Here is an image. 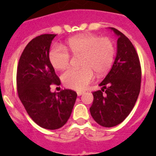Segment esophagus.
Wrapping results in <instances>:
<instances>
[{"label":"esophagus","mask_w":156,"mask_h":156,"mask_svg":"<svg viewBox=\"0 0 156 156\" xmlns=\"http://www.w3.org/2000/svg\"><path fill=\"white\" fill-rule=\"evenodd\" d=\"M84 93H85V91H79V90H78V91H77V95H78V96H80V95H83Z\"/></svg>","instance_id":"34e87169"}]
</instances>
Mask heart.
<instances>
[{"label": "heart", "mask_w": 156, "mask_h": 156, "mask_svg": "<svg viewBox=\"0 0 156 156\" xmlns=\"http://www.w3.org/2000/svg\"><path fill=\"white\" fill-rule=\"evenodd\" d=\"M81 55L80 69H69L62 75V82L66 87L82 90L92 83L95 73L102 75L112 66L115 56V45L108 37H100L87 34L70 38L65 48L55 45L51 48L48 59L57 70H63L70 62V54Z\"/></svg>", "instance_id": "heart-1"}]
</instances>
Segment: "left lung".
I'll return each instance as SVG.
<instances>
[{
	"label": "left lung",
	"instance_id": "left-lung-1",
	"mask_svg": "<svg viewBox=\"0 0 156 156\" xmlns=\"http://www.w3.org/2000/svg\"><path fill=\"white\" fill-rule=\"evenodd\" d=\"M117 52L112 67L100 83L101 90L93 91L90 112L93 119L104 127L121 123L130 113L140 92L142 70L138 55L130 40L113 27Z\"/></svg>",
	"mask_w": 156,
	"mask_h": 156
}]
</instances>
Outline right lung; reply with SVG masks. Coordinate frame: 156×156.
Returning a JSON list of instances; mask_svg holds the SVG:
<instances>
[{
	"label": "right lung",
	"instance_id": "add662e5",
	"mask_svg": "<svg viewBox=\"0 0 156 156\" xmlns=\"http://www.w3.org/2000/svg\"><path fill=\"white\" fill-rule=\"evenodd\" d=\"M55 36L44 34L28 43L17 69L18 97L30 118L47 129H57L67 122L77 98L69 89L51 92V85L61 84L48 59Z\"/></svg>",
	"mask_w": 156,
	"mask_h": 156
}]
</instances>
